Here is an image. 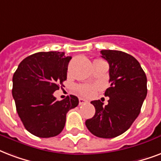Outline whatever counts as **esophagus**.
<instances>
[{"label":"esophagus","mask_w":161,"mask_h":161,"mask_svg":"<svg viewBox=\"0 0 161 161\" xmlns=\"http://www.w3.org/2000/svg\"><path fill=\"white\" fill-rule=\"evenodd\" d=\"M79 105H83V104H87L88 103V100H84L83 98H79Z\"/></svg>","instance_id":"34e87169"}]
</instances>
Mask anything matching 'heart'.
<instances>
[{
    "label": "heart",
    "instance_id": "obj_1",
    "mask_svg": "<svg viewBox=\"0 0 161 161\" xmlns=\"http://www.w3.org/2000/svg\"><path fill=\"white\" fill-rule=\"evenodd\" d=\"M77 89L83 96H91L94 94L95 88L93 85H89V84H82L78 86Z\"/></svg>",
    "mask_w": 161,
    "mask_h": 161
}]
</instances>
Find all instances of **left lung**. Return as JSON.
I'll return each mask as SVG.
<instances>
[{
    "instance_id": "1",
    "label": "left lung",
    "mask_w": 161,
    "mask_h": 161,
    "mask_svg": "<svg viewBox=\"0 0 161 161\" xmlns=\"http://www.w3.org/2000/svg\"><path fill=\"white\" fill-rule=\"evenodd\" d=\"M101 57L109 63L110 86L105 92L108 105L91 101L95 114L85 121L87 128L96 137L116 138L129 128L140 113L147 95V78L139 62L120 51L103 50Z\"/></svg>"
}]
</instances>
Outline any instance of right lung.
<instances>
[{
	"mask_svg": "<svg viewBox=\"0 0 161 161\" xmlns=\"http://www.w3.org/2000/svg\"><path fill=\"white\" fill-rule=\"evenodd\" d=\"M71 56L64 52H38L21 61L12 78V96L23 126L34 136L51 138L61 133L68 110L78 105L70 95L56 100L53 95L67 80Z\"/></svg>",
	"mask_w": 161,
	"mask_h": 161,
	"instance_id": "add662e5",
	"label": "right lung"
}]
</instances>
